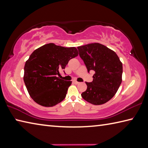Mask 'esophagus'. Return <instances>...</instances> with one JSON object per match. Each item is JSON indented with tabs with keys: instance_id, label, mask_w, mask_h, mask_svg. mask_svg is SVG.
I'll return each mask as SVG.
<instances>
[{
	"instance_id": "34e87169",
	"label": "esophagus",
	"mask_w": 148,
	"mask_h": 148,
	"mask_svg": "<svg viewBox=\"0 0 148 148\" xmlns=\"http://www.w3.org/2000/svg\"><path fill=\"white\" fill-rule=\"evenodd\" d=\"M73 82L75 84H79V82H78V81H77V80H74Z\"/></svg>"
}]
</instances>
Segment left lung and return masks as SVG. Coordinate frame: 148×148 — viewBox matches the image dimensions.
Segmentation results:
<instances>
[{
  "instance_id": "8db88e82",
  "label": "left lung",
  "mask_w": 148,
  "mask_h": 148,
  "mask_svg": "<svg viewBox=\"0 0 148 148\" xmlns=\"http://www.w3.org/2000/svg\"><path fill=\"white\" fill-rule=\"evenodd\" d=\"M77 48L88 71L95 72L93 81L86 82L87 90L81 96L92 104H105L113 98L121 86V61L115 51L101 44H88Z\"/></svg>"
}]
</instances>
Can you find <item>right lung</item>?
I'll use <instances>...</instances> for the list:
<instances>
[{
	"label": "right lung",
	"instance_id": "add662e5",
	"mask_svg": "<svg viewBox=\"0 0 148 148\" xmlns=\"http://www.w3.org/2000/svg\"><path fill=\"white\" fill-rule=\"evenodd\" d=\"M76 48L49 43L35 49L24 66V81L30 97L44 107H52L65 99L71 81L60 78L69 60L78 56Z\"/></svg>",
	"mask_w": 148,
	"mask_h": 148
}]
</instances>
